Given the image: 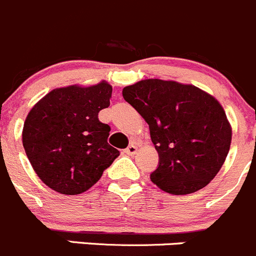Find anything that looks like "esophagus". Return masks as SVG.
I'll return each mask as SVG.
<instances>
[{"mask_svg":"<svg viewBox=\"0 0 256 256\" xmlns=\"http://www.w3.org/2000/svg\"><path fill=\"white\" fill-rule=\"evenodd\" d=\"M137 150H138L137 146L130 144L128 147L126 148V150H124V152H126L128 156H133V154H136V153H137Z\"/></svg>","mask_w":256,"mask_h":256,"instance_id":"34e87169","label":"esophagus"}]
</instances>
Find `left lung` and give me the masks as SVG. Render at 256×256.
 Returning a JSON list of instances; mask_svg holds the SVG:
<instances>
[{
    "instance_id": "obj_1",
    "label": "left lung",
    "mask_w": 256,
    "mask_h": 256,
    "mask_svg": "<svg viewBox=\"0 0 256 256\" xmlns=\"http://www.w3.org/2000/svg\"><path fill=\"white\" fill-rule=\"evenodd\" d=\"M123 98L150 126L160 157L153 184L187 194L218 174L230 150L231 126L214 96L194 85L147 79L124 88Z\"/></svg>"
}]
</instances>
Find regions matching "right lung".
<instances>
[{
    "instance_id": "obj_1",
    "label": "right lung",
    "mask_w": 256,
    "mask_h": 256,
    "mask_svg": "<svg viewBox=\"0 0 256 256\" xmlns=\"http://www.w3.org/2000/svg\"><path fill=\"white\" fill-rule=\"evenodd\" d=\"M112 86L60 88L35 104L24 124L22 143L41 181L62 194H79L99 181L119 156L106 140L110 126L98 113L110 104Z\"/></svg>"
}]
</instances>
